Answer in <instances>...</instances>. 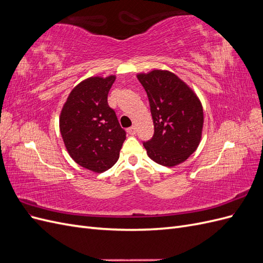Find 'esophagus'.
Returning <instances> with one entry per match:
<instances>
[{
  "label": "esophagus",
  "mask_w": 263,
  "mask_h": 263,
  "mask_svg": "<svg viewBox=\"0 0 263 263\" xmlns=\"http://www.w3.org/2000/svg\"><path fill=\"white\" fill-rule=\"evenodd\" d=\"M127 133H128L129 135H135V134H136V127H135V126L129 127V128L127 129Z\"/></svg>",
  "instance_id": "1"
}]
</instances>
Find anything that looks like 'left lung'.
Masks as SVG:
<instances>
[{
	"label": "left lung",
	"instance_id": "obj_1",
	"mask_svg": "<svg viewBox=\"0 0 263 263\" xmlns=\"http://www.w3.org/2000/svg\"><path fill=\"white\" fill-rule=\"evenodd\" d=\"M137 78L147 92L155 133L144 147L151 160L174 166L192 155L202 137L203 107L193 90L170 71L153 70Z\"/></svg>",
	"mask_w": 263,
	"mask_h": 263
}]
</instances>
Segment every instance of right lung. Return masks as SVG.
<instances>
[{
  "instance_id": "right-lung-1",
  "label": "right lung",
  "mask_w": 263,
  "mask_h": 263,
  "mask_svg": "<svg viewBox=\"0 0 263 263\" xmlns=\"http://www.w3.org/2000/svg\"><path fill=\"white\" fill-rule=\"evenodd\" d=\"M115 76L91 77L70 92L61 109L60 133L70 157L85 169L101 173L116 163L126 139L107 95Z\"/></svg>"
}]
</instances>
